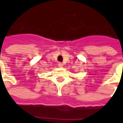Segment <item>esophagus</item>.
Segmentation results:
<instances>
[{
	"mask_svg": "<svg viewBox=\"0 0 123 123\" xmlns=\"http://www.w3.org/2000/svg\"><path fill=\"white\" fill-rule=\"evenodd\" d=\"M58 65H59V67H63V64H62V62H59V64H58Z\"/></svg>",
	"mask_w": 123,
	"mask_h": 123,
	"instance_id": "esophagus-1",
	"label": "esophagus"
}]
</instances>
